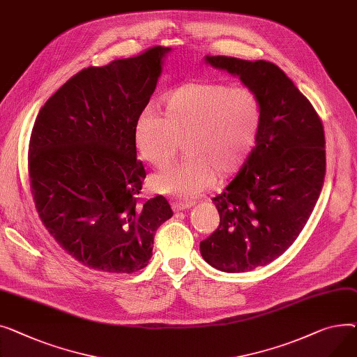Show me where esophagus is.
I'll return each instance as SVG.
<instances>
[{
	"mask_svg": "<svg viewBox=\"0 0 357 357\" xmlns=\"http://www.w3.org/2000/svg\"><path fill=\"white\" fill-rule=\"evenodd\" d=\"M193 206V203H187V202H173L172 207L174 212H183L185 208H190Z\"/></svg>",
	"mask_w": 357,
	"mask_h": 357,
	"instance_id": "34e87169",
	"label": "esophagus"
}]
</instances>
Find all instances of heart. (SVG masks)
<instances>
[{"instance_id": "1", "label": "heart", "mask_w": 357, "mask_h": 357, "mask_svg": "<svg viewBox=\"0 0 357 357\" xmlns=\"http://www.w3.org/2000/svg\"><path fill=\"white\" fill-rule=\"evenodd\" d=\"M164 115L145 108L134 125V142L142 160L164 167L184 139L185 160L151 177L153 190L193 200L216 174H236L252 154L262 127V105L255 92L220 82H190L162 99Z\"/></svg>"}]
</instances>
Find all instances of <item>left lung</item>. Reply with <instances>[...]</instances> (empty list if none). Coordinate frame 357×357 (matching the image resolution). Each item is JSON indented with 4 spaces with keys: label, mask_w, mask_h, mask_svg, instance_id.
<instances>
[{
    "label": "left lung",
    "mask_w": 357,
    "mask_h": 357,
    "mask_svg": "<svg viewBox=\"0 0 357 357\" xmlns=\"http://www.w3.org/2000/svg\"><path fill=\"white\" fill-rule=\"evenodd\" d=\"M204 63L239 77L262 105L255 149L213 197L220 225L200 242L213 268L246 272L281 257L304 229L324 183V130L310 100L274 63L226 56H204Z\"/></svg>",
    "instance_id": "left-lung-1"
}]
</instances>
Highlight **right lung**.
Wrapping results in <instances>:
<instances>
[{
	"label": "right lung",
	"mask_w": 357,
	"mask_h": 357,
	"mask_svg": "<svg viewBox=\"0 0 357 357\" xmlns=\"http://www.w3.org/2000/svg\"><path fill=\"white\" fill-rule=\"evenodd\" d=\"M170 47L75 75L40 109L29 146L38 216L76 261L131 274L153 257L155 230L173 216L162 196L144 204L134 125Z\"/></svg>",
	"instance_id": "add662e5"
}]
</instances>
